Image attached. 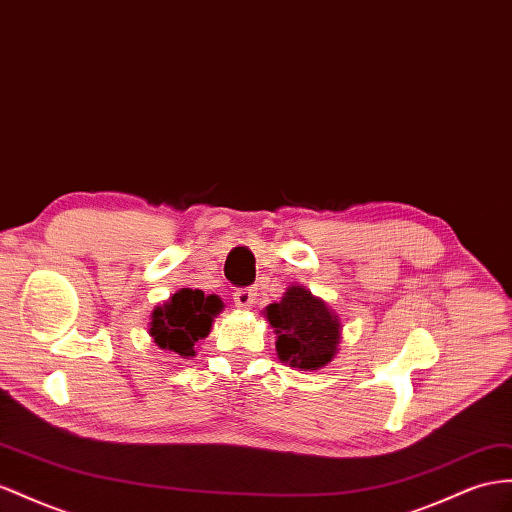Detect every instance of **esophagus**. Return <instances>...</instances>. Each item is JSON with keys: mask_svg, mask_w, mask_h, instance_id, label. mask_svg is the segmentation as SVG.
Returning a JSON list of instances; mask_svg holds the SVG:
<instances>
[{"mask_svg": "<svg viewBox=\"0 0 512 512\" xmlns=\"http://www.w3.org/2000/svg\"><path fill=\"white\" fill-rule=\"evenodd\" d=\"M255 296L257 294H255L253 287H238V290L233 292V303H235V307L248 309V307H253Z\"/></svg>", "mask_w": 512, "mask_h": 512, "instance_id": "1", "label": "esophagus"}]
</instances>
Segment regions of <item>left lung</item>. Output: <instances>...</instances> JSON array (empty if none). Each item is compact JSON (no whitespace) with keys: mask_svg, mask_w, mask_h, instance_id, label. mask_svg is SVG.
<instances>
[{"mask_svg":"<svg viewBox=\"0 0 512 512\" xmlns=\"http://www.w3.org/2000/svg\"><path fill=\"white\" fill-rule=\"evenodd\" d=\"M266 318L277 333L279 359L292 368L318 370L337 352L339 320L305 287H290L281 303L266 309Z\"/></svg>","mask_w":512,"mask_h":512,"instance_id":"1","label":"left lung"}]
</instances>
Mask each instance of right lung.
I'll return each instance as SVG.
<instances>
[{
	"label": "right lung",
	"mask_w": 512,
	"mask_h": 512,
	"mask_svg": "<svg viewBox=\"0 0 512 512\" xmlns=\"http://www.w3.org/2000/svg\"><path fill=\"white\" fill-rule=\"evenodd\" d=\"M220 309L222 300L218 296H205L201 290L183 287L170 296L164 307L153 311L149 333L162 350L192 357L194 344L212 329L214 316Z\"/></svg>",
	"instance_id": "obj_1"
}]
</instances>
